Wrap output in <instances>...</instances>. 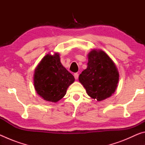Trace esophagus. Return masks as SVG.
Segmentation results:
<instances>
[{
    "label": "esophagus",
    "mask_w": 145,
    "mask_h": 145,
    "mask_svg": "<svg viewBox=\"0 0 145 145\" xmlns=\"http://www.w3.org/2000/svg\"><path fill=\"white\" fill-rule=\"evenodd\" d=\"M74 77L75 79H77V78H78V73H74Z\"/></svg>",
    "instance_id": "esophagus-1"
}]
</instances>
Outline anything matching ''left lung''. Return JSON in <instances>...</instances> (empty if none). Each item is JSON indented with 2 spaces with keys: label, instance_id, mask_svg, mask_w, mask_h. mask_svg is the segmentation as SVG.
<instances>
[{
  "label": "left lung",
  "instance_id": "1",
  "mask_svg": "<svg viewBox=\"0 0 145 145\" xmlns=\"http://www.w3.org/2000/svg\"><path fill=\"white\" fill-rule=\"evenodd\" d=\"M89 96L102 101L113 94L119 80V73L113 61L101 50L88 54V67L78 77Z\"/></svg>",
  "mask_w": 145,
  "mask_h": 145
}]
</instances>
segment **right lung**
I'll list each match as a JSON object with an SVG mask.
<instances>
[{"mask_svg":"<svg viewBox=\"0 0 145 145\" xmlns=\"http://www.w3.org/2000/svg\"><path fill=\"white\" fill-rule=\"evenodd\" d=\"M75 78L63 67L59 54H46L36 68L34 85L36 93L48 102H57L66 95Z\"/></svg>","mask_w":145,"mask_h":145,"instance_id":"obj_1","label":"right lung"}]
</instances>
